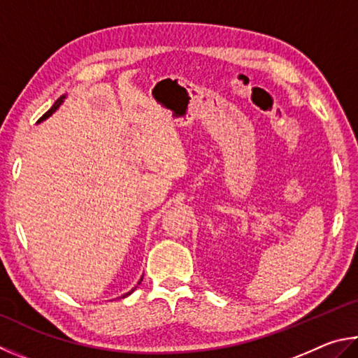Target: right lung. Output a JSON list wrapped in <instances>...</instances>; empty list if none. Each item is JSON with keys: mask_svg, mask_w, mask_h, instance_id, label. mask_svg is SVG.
Listing matches in <instances>:
<instances>
[{"mask_svg": "<svg viewBox=\"0 0 358 358\" xmlns=\"http://www.w3.org/2000/svg\"><path fill=\"white\" fill-rule=\"evenodd\" d=\"M64 99H66V96H61V97H59L58 100H56V102L53 103V106H52V108H50V110H48V111L45 113V115H43V116H42V117L39 119V122H41V121H43V119H47L48 116H52V115H53V113H55L56 110H58V108H59V105H61L62 102H64ZM141 281H143V277L140 278V281H138V285H140V283H141ZM135 289H136V286H135V287H131V289H130L129 292H125V294H122V296H121V297H127V296H130V294H131V292H134Z\"/></svg>", "mask_w": 358, "mask_h": 358, "instance_id": "1", "label": "right lung"}]
</instances>
